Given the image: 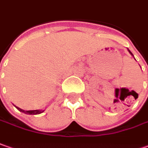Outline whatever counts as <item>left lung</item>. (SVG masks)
Instances as JSON below:
<instances>
[{
	"label": "left lung",
	"mask_w": 148,
	"mask_h": 148,
	"mask_svg": "<svg viewBox=\"0 0 148 148\" xmlns=\"http://www.w3.org/2000/svg\"><path fill=\"white\" fill-rule=\"evenodd\" d=\"M127 50H128V52H129V53H130V54H131V55H132V56H133V55H132V52H131V51H130V50H129L128 49H127Z\"/></svg>",
	"instance_id": "obj_1"
}]
</instances>
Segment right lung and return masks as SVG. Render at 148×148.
I'll return each instance as SVG.
<instances>
[{"instance_id": "obj_1", "label": "right lung", "mask_w": 148, "mask_h": 148, "mask_svg": "<svg viewBox=\"0 0 148 148\" xmlns=\"http://www.w3.org/2000/svg\"><path fill=\"white\" fill-rule=\"evenodd\" d=\"M16 108L19 110V111H21V112H24V113H25V114H32V115H36V114H40V113H42V112H44L45 110H29V111H25V110H23L21 108H18V107H16Z\"/></svg>"}]
</instances>
